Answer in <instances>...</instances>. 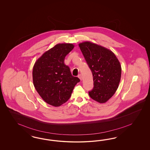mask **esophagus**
Wrapping results in <instances>:
<instances>
[{
    "mask_svg": "<svg viewBox=\"0 0 150 150\" xmlns=\"http://www.w3.org/2000/svg\"><path fill=\"white\" fill-rule=\"evenodd\" d=\"M78 77L80 79V80L81 81L82 80V76L81 74H79V75H78Z\"/></svg>",
    "mask_w": 150,
    "mask_h": 150,
    "instance_id": "1",
    "label": "esophagus"
}]
</instances>
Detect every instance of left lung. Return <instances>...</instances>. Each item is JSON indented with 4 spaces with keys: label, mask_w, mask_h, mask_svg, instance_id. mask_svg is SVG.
Returning <instances> with one entry per match:
<instances>
[{
    "label": "left lung",
    "mask_w": 150,
    "mask_h": 150,
    "mask_svg": "<svg viewBox=\"0 0 150 150\" xmlns=\"http://www.w3.org/2000/svg\"><path fill=\"white\" fill-rule=\"evenodd\" d=\"M92 73L93 88L88 92L92 99L103 103L115 93L120 81L122 68L115 55L108 49L90 42L79 45Z\"/></svg>",
    "instance_id": "obj_1"
}]
</instances>
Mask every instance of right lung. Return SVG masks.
<instances>
[{
	"mask_svg": "<svg viewBox=\"0 0 150 150\" xmlns=\"http://www.w3.org/2000/svg\"><path fill=\"white\" fill-rule=\"evenodd\" d=\"M71 43H60L45 52L35 64L32 71L34 86L48 104L59 107L70 98L80 79L73 76L64 64L67 55L73 50Z\"/></svg>",
	"mask_w": 150,
	"mask_h": 150,
	"instance_id": "obj_1",
	"label": "right lung"
}]
</instances>
